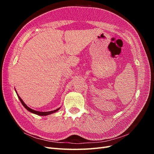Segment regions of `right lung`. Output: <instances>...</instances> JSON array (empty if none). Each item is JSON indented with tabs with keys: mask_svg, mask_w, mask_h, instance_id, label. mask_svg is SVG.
Instances as JSON below:
<instances>
[{
	"mask_svg": "<svg viewBox=\"0 0 154 154\" xmlns=\"http://www.w3.org/2000/svg\"><path fill=\"white\" fill-rule=\"evenodd\" d=\"M15 92H16L17 94V96H18V99L20 100V102L22 103V105L24 106V108H26V109H27L29 112H31V113H32V114H35L38 115V116H48V115H50V114H53V113H54V112H57L60 109V107H59V108L57 109L54 110H51V111H49V112H40V111L35 110H33V109H32L29 108V106H27L26 105V104L24 102V101H23V100L21 99V97H20L19 96H18V94H17V92L16 90H15Z\"/></svg>",
	"mask_w": 154,
	"mask_h": 154,
	"instance_id": "1",
	"label": "right lung"
}]
</instances>
